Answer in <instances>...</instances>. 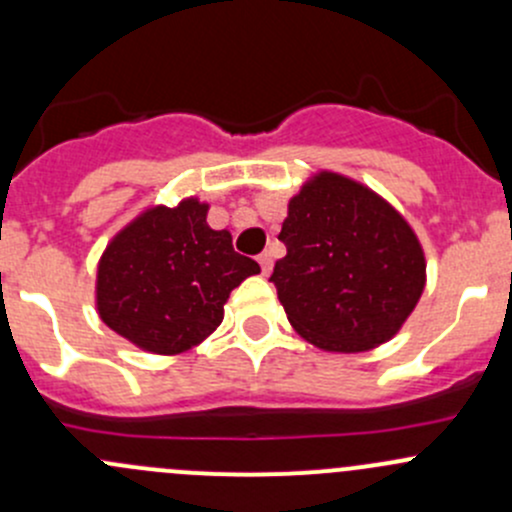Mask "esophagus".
<instances>
[{
    "mask_svg": "<svg viewBox=\"0 0 512 512\" xmlns=\"http://www.w3.org/2000/svg\"><path fill=\"white\" fill-rule=\"evenodd\" d=\"M272 265H275V260H272V252L265 250L260 255V267H262V275H270L272 272Z\"/></svg>",
    "mask_w": 512,
    "mask_h": 512,
    "instance_id": "esophagus-1",
    "label": "esophagus"
}]
</instances>
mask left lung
I'll use <instances>...</instances> for the list:
<instances>
[{"instance_id":"1","label":"left lung","mask_w":512,"mask_h":512,"mask_svg":"<svg viewBox=\"0 0 512 512\" xmlns=\"http://www.w3.org/2000/svg\"><path fill=\"white\" fill-rule=\"evenodd\" d=\"M270 282L294 332L322 352L359 354L399 334L426 287L414 227L376 190L317 170L289 198Z\"/></svg>"}]
</instances>
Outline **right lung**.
Returning <instances> with one entry per match:
<instances>
[{
  "instance_id": "1",
  "label": "right lung",
  "mask_w": 512,
  "mask_h": 512,
  "mask_svg": "<svg viewBox=\"0 0 512 512\" xmlns=\"http://www.w3.org/2000/svg\"><path fill=\"white\" fill-rule=\"evenodd\" d=\"M210 205L188 195L151 205L111 237L96 267V312L108 329L151 354H183L220 327L230 292L260 265L208 225Z\"/></svg>"
}]
</instances>
